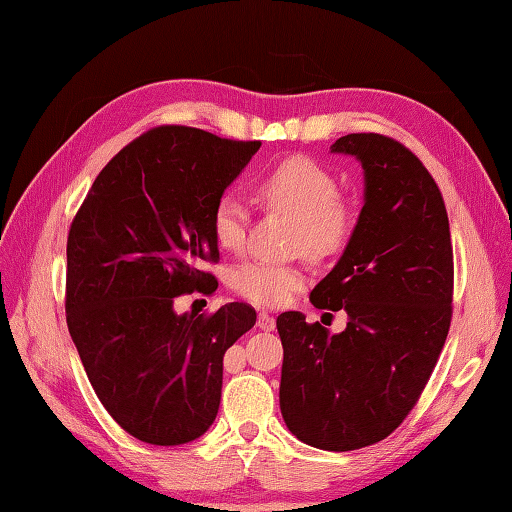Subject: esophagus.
I'll return each mask as SVG.
<instances>
[{
  "label": "esophagus",
  "instance_id": "34e87169",
  "mask_svg": "<svg viewBox=\"0 0 512 512\" xmlns=\"http://www.w3.org/2000/svg\"><path fill=\"white\" fill-rule=\"evenodd\" d=\"M275 319L270 317V314H266V312H259V317H257V328L259 330H264V332H270V330H275Z\"/></svg>",
  "mask_w": 512,
  "mask_h": 512
}]
</instances>
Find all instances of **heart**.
<instances>
[{
  "label": "heart",
  "mask_w": 512,
  "mask_h": 512,
  "mask_svg": "<svg viewBox=\"0 0 512 512\" xmlns=\"http://www.w3.org/2000/svg\"><path fill=\"white\" fill-rule=\"evenodd\" d=\"M257 193L268 209L295 220L292 246L312 259L339 255L352 237V209L339 198V182L332 173L306 156H292L266 171L257 182ZM213 237L226 250H242L248 231V211L233 193H224L213 211ZM239 297L264 308H277L306 286L299 266L248 259L231 275Z\"/></svg>",
  "instance_id": "obj_1"
}]
</instances>
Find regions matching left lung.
Returning a JSON list of instances; mask_svg holds the SVG:
<instances>
[{
  "mask_svg": "<svg viewBox=\"0 0 512 512\" xmlns=\"http://www.w3.org/2000/svg\"><path fill=\"white\" fill-rule=\"evenodd\" d=\"M330 151L361 162L363 209L310 301L345 310L347 328L330 334L301 312L279 314V407L301 442L354 451L407 418L438 363L451 325L453 248L438 184L407 147L347 134Z\"/></svg>",
  "mask_w": 512,
  "mask_h": 512,
  "instance_id": "8db88e82",
  "label": "left lung"
}]
</instances>
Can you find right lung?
<instances>
[{
    "mask_svg": "<svg viewBox=\"0 0 512 512\" xmlns=\"http://www.w3.org/2000/svg\"><path fill=\"white\" fill-rule=\"evenodd\" d=\"M262 143L167 125L96 176L68 235V330L96 396L138 440L187 444L209 431L224 352L257 321L246 303L211 317L176 297L217 288L213 211Z\"/></svg>",
    "mask_w": 512,
    "mask_h": 512,
    "instance_id": "add662e5",
    "label": "right lung"
}]
</instances>
